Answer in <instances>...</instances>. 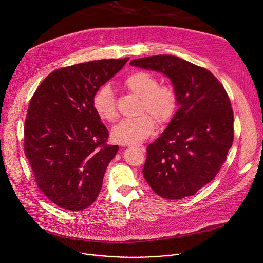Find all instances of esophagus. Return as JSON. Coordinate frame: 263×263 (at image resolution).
Listing matches in <instances>:
<instances>
[{
  "mask_svg": "<svg viewBox=\"0 0 263 263\" xmlns=\"http://www.w3.org/2000/svg\"><path fill=\"white\" fill-rule=\"evenodd\" d=\"M135 148H137V149H139L140 152H145V147L142 145V144H135V145H133Z\"/></svg>",
  "mask_w": 263,
  "mask_h": 263,
  "instance_id": "esophagus-1",
  "label": "esophagus"
}]
</instances>
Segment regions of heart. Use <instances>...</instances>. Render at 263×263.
Returning a JSON list of instances; mask_svg holds the SVG:
<instances>
[{
  "label": "heart",
  "mask_w": 263,
  "mask_h": 263,
  "mask_svg": "<svg viewBox=\"0 0 263 263\" xmlns=\"http://www.w3.org/2000/svg\"><path fill=\"white\" fill-rule=\"evenodd\" d=\"M124 84L131 92L140 98L139 111L144 114L133 119L123 120L112 131V137L121 143H135L144 140L153 133L155 124L153 116L158 124L167 123L173 118L178 97L172 85L158 84L156 76L145 70L133 71L124 80ZM92 106L103 121L115 123L118 120L116 98L108 84H104L96 90ZM145 111L148 114H145Z\"/></svg>",
  "instance_id": "obj_1"
}]
</instances>
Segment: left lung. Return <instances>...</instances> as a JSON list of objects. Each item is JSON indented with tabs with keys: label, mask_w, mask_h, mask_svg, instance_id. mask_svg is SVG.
Instances as JSON below:
<instances>
[{
	"label": "left lung",
	"mask_w": 263,
	"mask_h": 263,
	"mask_svg": "<svg viewBox=\"0 0 263 263\" xmlns=\"http://www.w3.org/2000/svg\"><path fill=\"white\" fill-rule=\"evenodd\" d=\"M130 65L166 74L180 105L165 131L147 145L143 177L164 199L191 197L215 178L232 146L228 93L208 69L176 56L138 58Z\"/></svg>",
	"instance_id": "left-lung-1"
}]
</instances>
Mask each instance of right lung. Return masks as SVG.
I'll use <instances>...</instances> for the list:
<instances>
[{"instance_id": "1", "label": "right lung", "mask_w": 263, "mask_h": 263, "mask_svg": "<svg viewBox=\"0 0 263 263\" xmlns=\"http://www.w3.org/2000/svg\"><path fill=\"white\" fill-rule=\"evenodd\" d=\"M129 58L103 59L52 71L31 98L24 149L42 193L55 205L79 211L98 198L119 145L92 106L96 90Z\"/></svg>"}]
</instances>
